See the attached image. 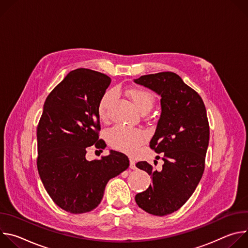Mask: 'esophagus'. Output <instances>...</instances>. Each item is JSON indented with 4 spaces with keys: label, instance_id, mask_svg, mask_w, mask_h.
Segmentation results:
<instances>
[{
    "label": "esophagus",
    "instance_id": "34e87169",
    "mask_svg": "<svg viewBox=\"0 0 248 248\" xmlns=\"http://www.w3.org/2000/svg\"><path fill=\"white\" fill-rule=\"evenodd\" d=\"M129 168L131 170H135L136 169V166H135V162L133 160H129Z\"/></svg>",
    "mask_w": 248,
    "mask_h": 248
}]
</instances>
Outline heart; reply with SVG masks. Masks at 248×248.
Wrapping results in <instances>:
<instances>
[{
    "mask_svg": "<svg viewBox=\"0 0 248 248\" xmlns=\"http://www.w3.org/2000/svg\"><path fill=\"white\" fill-rule=\"evenodd\" d=\"M127 96L133 103L134 107L140 113L150 111L154 104L153 95L144 89H128ZM115 98L116 92L114 90H109L104 93L98 105V113L100 118L105 119L107 117ZM145 137V133L142 130L128 128L123 125H115L107 133L108 142L113 148L130 154L137 151L138 147L144 142Z\"/></svg>",
    "mask_w": 248,
    "mask_h": 248,
    "instance_id": "heart-1",
    "label": "heart"
}]
</instances>
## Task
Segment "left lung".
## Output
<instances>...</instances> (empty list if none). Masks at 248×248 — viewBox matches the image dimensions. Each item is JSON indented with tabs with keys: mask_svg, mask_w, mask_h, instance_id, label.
<instances>
[{
	"mask_svg": "<svg viewBox=\"0 0 248 248\" xmlns=\"http://www.w3.org/2000/svg\"><path fill=\"white\" fill-rule=\"evenodd\" d=\"M134 82L161 96V115L150 147L164 153L161 170L146 161L136 167L152 176V185L135 195L136 204L155 216L179 210L192 195L204 171L209 124L199 94L174 73L142 76Z\"/></svg>",
	"mask_w": 248,
	"mask_h": 248,
	"instance_id": "left-lung-1",
	"label": "left lung"
}]
</instances>
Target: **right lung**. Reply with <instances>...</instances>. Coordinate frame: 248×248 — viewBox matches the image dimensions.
Instances as JSON below:
<instances>
[{
	"label": "right lung",
	"mask_w": 248,
	"mask_h": 248,
	"mask_svg": "<svg viewBox=\"0 0 248 248\" xmlns=\"http://www.w3.org/2000/svg\"><path fill=\"white\" fill-rule=\"evenodd\" d=\"M111 78L94 70L70 72L47 97L37 126V168L42 184L62 210L86 213L101 202L108 182L125 170L128 158L114 150L99 160L85 158L98 140V105Z\"/></svg>",
	"instance_id": "add662e5"
}]
</instances>
